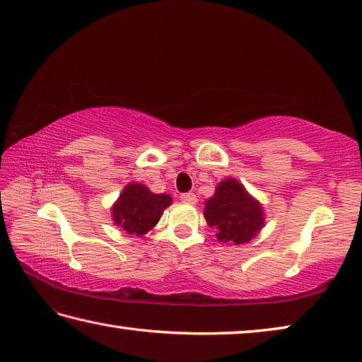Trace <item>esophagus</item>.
Listing matches in <instances>:
<instances>
[{
	"instance_id": "1",
	"label": "esophagus",
	"mask_w": 362,
	"mask_h": 362,
	"mask_svg": "<svg viewBox=\"0 0 362 362\" xmlns=\"http://www.w3.org/2000/svg\"><path fill=\"white\" fill-rule=\"evenodd\" d=\"M180 201L185 204H196L197 197L194 193H183V194H180Z\"/></svg>"
}]
</instances>
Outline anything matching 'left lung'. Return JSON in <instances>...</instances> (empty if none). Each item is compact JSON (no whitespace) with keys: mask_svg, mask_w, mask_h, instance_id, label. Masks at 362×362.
I'll return each mask as SVG.
<instances>
[{"mask_svg":"<svg viewBox=\"0 0 362 362\" xmlns=\"http://www.w3.org/2000/svg\"><path fill=\"white\" fill-rule=\"evenodd\" d=\"M204 218L216 229L218 242L235 246L251 242L265 226L262 204L233 177L218 183L214 196L205 201Z\"/></svg>","mask_w":362,"mask_h":362,"instance_id":"obj_1","label":"left lung"}]
</instances>
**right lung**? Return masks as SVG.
I'll list each match as a JSON object with an SVG mask.
<instances>
[{
  "label": "right lung",
  "instance_id": "add662e5",
  "mask_svg": "<svg viewBox=\"0 0 362 362\" xmlns=\"http://www.w3.org/2000/svg\"><path fill=\"white\" fill-rule=\"evenodd\" d=\"M171 204L173 197L169 194L152 193L143 183L132 182L112 204L111 218L120 230L143 237L157 226L163 211Z\"/></svg>",
  "mask_w": 362,
  "mask_h": 362
}]
</instances>
